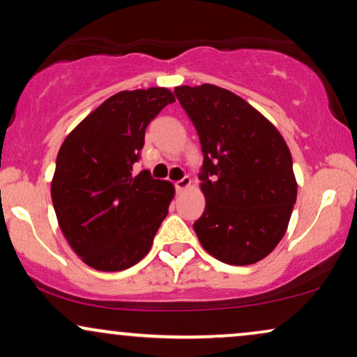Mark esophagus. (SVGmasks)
Here are the masks:
<instances>
[{"label":"esophagus","instance_id":"esophagus-1","mask_svg":"<svg viewBox=\"0 0 357 357\" xmlns=\"http://www.w3.org/2000/svg\"><path fill=\"white\" fill-rule=\"evenodd\" d=\"M190 184H191V178H190V176H184V178L179 179V181L174 183V188H176V191L181 192V191L186 190V188L190 186Z\"/></svg>","mask_w":357,"mask_h":357}]
</instances>
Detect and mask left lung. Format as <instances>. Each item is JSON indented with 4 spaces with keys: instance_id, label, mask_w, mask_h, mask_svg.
Returning a JSON list of instances; mask_svg holds the SVG:
<instances>
[{
    "instance_id": "left-lung-1",
    "label": "left lung",
    "mask_w": 357,
    "mask_h": 357,
    "mask_svg": "<svg viewBox=\"0 0 357 357\" xmlns=\"http://www.w3.org/2000/svg\"><path fill=\"white\" fill-rule=\"evenodd\" d=\"M174 94L199 136L204 213L195 227L209 255L246 266L266 257L287 229L298 184L279 131L243 98L214 84Z\"/></svg>"
}]
</instances>
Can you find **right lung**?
<instances>
[{"instance_id":"1","label":"right lung","mask_w":357,"mask_h":357,"mask_svg":"<svg viewBox=\"0 0 357 357\" xmlns=\"http://www.w3.org/2000/svg\"><path fill=\"white\" fill-rule=\"evenodd\" d=\"M174 102L166 88L116 93L68 135L51 199L64 238L98 271H123L151 249L174 196L148 169L132 173L148 124Z\"/></svg>"}]
</instances>
